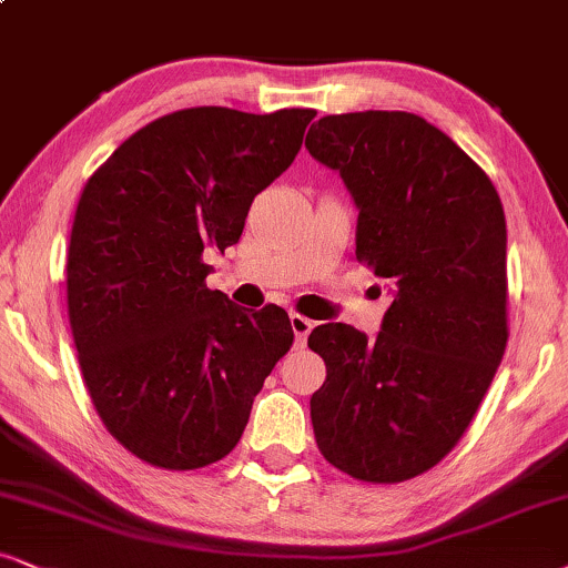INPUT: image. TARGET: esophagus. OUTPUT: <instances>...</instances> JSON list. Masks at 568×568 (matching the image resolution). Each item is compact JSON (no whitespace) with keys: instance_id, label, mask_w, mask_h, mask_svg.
Instances as JSON below:
<instances>
[{"instance_id":"1","label":"esophagus","mask_w":568,"mask_h":568,"mask_svg":"<svg viewBox=\"0 0 568 568\" xmlns=\"http://www.w3.org/2000/svg\"><path fill=\"white\" fill-rule=\"evenodd\" d=\"M291 327H293V335H296V343H298V346H304L306 337H308V333H312L314 322L308 320V317H304V314L293 312V314H291Z\"/></svg>"}]
</instances>
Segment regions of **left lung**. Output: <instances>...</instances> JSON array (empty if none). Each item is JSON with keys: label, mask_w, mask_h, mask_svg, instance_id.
<instances>
[{"label": "left lung", "mask_w": 568, "mask_h": 568, "mask_svg": "<svg viewBox=\"0 0 568 568\" xmlns=\"http://www.w3.org/2000/svg\"><path fill=\"white\" fill-rule=\"evenodd\" d=\"M306 149L356 201V260L393 283L375 341L343 322L308 335L327 367L314 437L354 479L404 483L456 448L504 358V204L485 170L412 112L327 114Z\"/></svg>", "instance_id": "left-lung-1"}]
</instances>
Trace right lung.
<instances>
[{"mask_svg": "<svg viewBox=\"0 0 568 568\" xmlns=\"http://www.w3.org/2000/svg\"><path fill=\"white\" fill-rule=\"evenodd\" d=\"M314 114L170 112L83 185L70 329L99 419L141 462L189 471L225 458L293 346L285 308L243 312L206 288L204 248L239 243L251 201L291 168Z\"/></svg>", "mask_w": 568, "mask_h": 568, "instance_id": "right-lung-1", "label": "right lung"}]
</instances>
